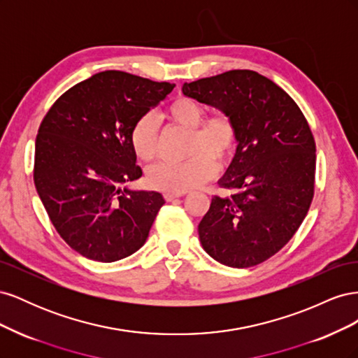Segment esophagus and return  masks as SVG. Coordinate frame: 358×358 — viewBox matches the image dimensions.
Masks as SVG:
<instances>
[{"instance_id":"obj_1","label":"esophagus","mask_w":358,"mask_h":358,"mask_svg":"<svg viewBox=\"0 0 358 358\" xmlns=\"http://www.w3.org/2000/svg\"><path fill=\"white\" fill-rule=\"evenodd\" d=\"M182 196H185V192H164V199L167 201H173L175 199H179Z\"/></svg>"}]
</instances>
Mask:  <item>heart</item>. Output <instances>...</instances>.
Segmentation results:
<instances>
[{"instance_id":"heart-1","label":"heart","mask_w":358,"mask_h":358,"mask_svg":"<svg viewBox=\"0 0 358 358\" xmlns=\"http://www.w3.org/2000/svg\"><path fill=\"white\" fill-rule=\"evenodd\" d=\"M204 107L189 99L178 96L166 109L173 124L191 131L187 148L188 159L182 162L162 161L148 170V183L166 192H185L200 187L216 175L219 166H225L236 154L239 145V129L227 112L204 117ZM134 154L143 161L154 159L158 150V121L152 113L137 119L131 134Z\"/></svg>"}]
</instances>
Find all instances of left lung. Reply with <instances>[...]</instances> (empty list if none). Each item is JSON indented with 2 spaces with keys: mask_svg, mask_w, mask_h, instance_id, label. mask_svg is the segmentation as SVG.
<instances>
[{
  "mask_svg": "<svg viewBox=\"0 0 358 358\" xmlns=\"http://www.w3.org/2000/svg\"><path fill=\"white\" fill-rule=\"evenodd\" d=\"M182 92L233 116L239 145L199 224L201 246L229 267H252L282 249L305 220L315 189V140L296 101L252 70L183 83Z\"/></svg>",
  "mask_w": 358,
  "mask_h": 358,
  "instance_id": "left-lung-1",
  "label": "left lung"
}]
</instances>
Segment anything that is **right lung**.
Wrapping results in <instances>:
<instances>
[{
	"label": "right lung",
	"instance_id": "1",
	"mask_svg": "<svg viewBox=\"0 0 358 358\" xmlns=\"http://www.w3.org/2000/svg\"><path fill=\"white\" fill-rule=\"evenodd\" d=\"M173 88L107 70L64 92L43 117L34 183L50 222L76 252L112 263L145 245L166 201L155 191L121 188L142 176L129 134Z\"/></svg>",
	"mask_w": 358,
	"mask_h": 358
}]
</instances>
